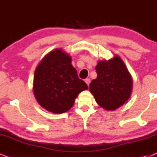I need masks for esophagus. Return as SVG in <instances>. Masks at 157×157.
<instances>
[{"label": "esophagus", "instance_id": "obj_1", "mask_svg": "<svg viewBox=\"0 0 157 157\" xmlns=\"http://www.w3.org/2000/svg\"><path fill=\"white\" fill-rule=\"evenodd\" d=\"M90 81H90V78H86V79H85V82L86 83V84H87L88 86L89 85Z\"/></svg>", "mask_w": 157, "mask_h": 157}]
</instances>
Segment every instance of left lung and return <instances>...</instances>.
<instances>
[{"instance_id": "8db88e82", "label": "left lung", "mask_w": 157, "mask_h": 157, "mask_svg": "<svg viewBox=\"0 0 157 157\" xmlns=\"http://www.w3.org/2000/svg\"><path fill=\"white\" fill-rule=\"evenodd\" d=\"M95 69L97 78L90 83L89 90L98 104L113 111L127 101L132 93V78L120 57L98 61Z\"/></svg>"}]
</instances>
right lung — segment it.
<instances>
[{
    "label": "right lung",
    "instance_id": "obj_1",
    "mask_svg": "<svg viewBox=\"0 0 157 157\" xmlns=\"http://www.w3.org/2000/svg\"><path fill=\"white\" fill-rule=\"evenodd\" d=\"M88 89L71 65L69 55L56 48L48 53L36 68L33 92L40 106L61 113L69 110L78 94Z\"/></svg>",
    "mask_w": 157,
    "mask_h": 157
}]
</instances>
